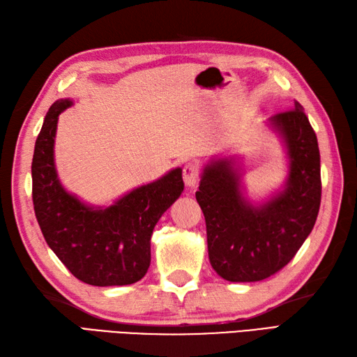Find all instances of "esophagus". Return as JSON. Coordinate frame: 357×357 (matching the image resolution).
<instances>
[{
	"instance_id": "34e87169",
	"label": "esophagus",
	"mask_w": 357,
	"mask_h": 357,
	"mask_svg": "<svg viewBox=\"0 0 357 357\" xmlns=\"http://www.w3.org/2000/svg\"><path fill=\"white\" fill-rule=\"evenodd\" d=\"M199 165L196 162H187L183 169V178H184V183L187 187H195L198 184L199 181Z\"/></svg>"
}]
</instances>
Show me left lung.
Wrapping results in <instances>:
<instances>
[{
  "mask_svg": "<svg viewBox=\"0 0 357 357\" xmlns=\"http://www.w3.org/2000/svg\"><path fill=\"white\" fill-rule=\"evenodd\" d=\"M290 156L284 192L255 207L242 198L239 174L219 159L204 169L199 202L211 267L230 282H256L282 270L312 233L321 207V155L302 105L273 116Z\"/></svg>",
  "mask_w": 357,
  "mask_h": 357,
  "instance_id": "1",
  "label": "left lung"
}]
</instances>
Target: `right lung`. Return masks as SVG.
Listing matches in <instances>:
<instances>
[{
	"label": "right lung",
	"mask_w": 357,
	"mask_h": 357,
	"mask_svg": "<svg viewBox=\"0 0 357 357\" xmlns=\"http://www.w3.org/2000/svg\"><path fill=\"white\" fill-rule=\"evenodd\" d=\"M70 100L52 104L35 142L32 199L43 236L72 275L89 285L138 282L150 267V238L159 218L184 190L183 170L126 195L107 208H90L59 184L53 142L59 113Z\"/></svg>",
	"instance_id": "add662e5"
}]
</instances>
